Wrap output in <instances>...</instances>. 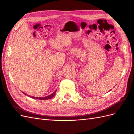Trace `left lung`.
Returning <instances> with one entry per match:
<instances>
[{
    "instance_id": "left-lung-1",
    "label": "left lung",
    "mask_w": 134,
    "mask_h": 134,
    "mask_svg": "<svg viewBox=\"0 0 134 134\" xmlns=\"http://www.w3.org/2000/svg\"><path fill=\"white\" fill-rule=\"evenodd\" d=\"M110 91H111V90H110Z\"/></svg>"
}]
</instances>
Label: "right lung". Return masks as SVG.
<instances>
[{
  "label": "right lung",
  "mask_w": 134,
  "mask_h": 134,
  "mask_svg": "<svg viewBox=\"0 0 134 134\" xmlns=\"http://www.w3.org/2000/svg\"><path fill=\"white\" fill-rule=\"evenodd\" d=\"M56 90H55L53 93H52V94H51L50 95H48L47 96H46V97H33V96H31L30 95H27L26 93L23 92V94H25V95H27L28 97H31V98H32L34 99H40V100H46V99H51L52 98V97H54V96L55 95V93H56Z\"/></svg>",
  "instance_id": "add662e5"
}]
</instances>
